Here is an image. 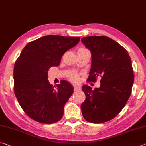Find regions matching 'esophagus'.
Returning a JSON list of instances; mask_svg holds the SVG:
<instances>
[{"instance_id": "obj_1", "label": "esophagus", "mask_w": 146, "mask_h": 146, "mask_svg": "<svg viewBox=\"0 0 146 146\" xmlns=\"http://www.w3.org/2000/svg\"><path fill=\"white\" fill-rule=\"evenodd\" d=\"M79 90H80V88H79V86H74V92H77V91H79Z\"/></svg>"}]
</instances>
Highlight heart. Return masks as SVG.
Instances as JSON below:
<instances>
[{"mask_svg": "<svg viewBox=\"0 0 146 146\" xmlns=\"http://www.w3.org/2000/svg\"><path fill=\"white\" fill-rule=\"evenodd\" d=\"M79 49H85V48H80ZM72 79L73 81H76L77 80H78V77H77L76 76H74L72 78Z\"/></svg>", "mask_w": 146, "mask_h": 146, "instance_id": "1", "label": "heart"}]
</instances>
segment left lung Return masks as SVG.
<instances>
[{
    "mask_svg": "<svg viewBox=\"0 0 146 146\" xmlns=\"http://www.w3.org/2000/svg\"><path fill=\"white\" fill-rule=\"evenodd\" d=\"M81 42L92 53L88 81L100 76V86L93 90L84 85L86 99L82 103V114L87 121L102 123L111 120L123 109L131 95L134 75L127 51L106 36L83 37Z\"/></svg>",
    "mask_w": 146,
    "mask_h": 146,
    "instance_id": "1",
    "label": "left lung"
}]
</instances>
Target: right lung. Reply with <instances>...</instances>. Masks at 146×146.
<instances>
[{
  "label": "right lung",
  "instance_id": "add662e5",
  "mask_svg": "<svg viewBox=\"0 0 146 146\" xmlns=\"http://www.w3.org/2000/svg\"><path fill=\"white\" fill-rule=\"evenodd\" d=\"M80 37L49 35L30 42L21 51L14 67V91L23 111L37 122L52 124L64 116L74 92L70 82L54 88L48 81L49 68L57 67L65 52L76 46Z\"/></svg>",
  "mask_w": 146,
  "mask_h": 146
}]
</instances>
